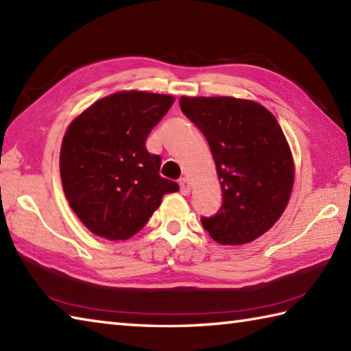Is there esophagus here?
<instances>
[{
  "instance_id": "1",
  "label": "esophagus",
  "mask_w": 351,
  "mask_h": 351,
  "mask_svg": "<svg viewBox=\"0 0 351 351\" xmlns=\"http://www.w3.org/2000/svg\"><path fill=\"white\" fill-rule=\"evenodd\" d=\"M180 187H181V193L187 196L191 190V182L187 180V178H182L180 181Z\"/></svg>"
}]
</instances>
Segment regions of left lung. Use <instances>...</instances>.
Masks as SVG:
<instances>
[{
    "mask_svg": "<svg viewBox=\"0 0 351 351\" xmlns=\"http://www.w3.org/2000/svg\"><path fill=\"white\" fill-rule=\"evenodd\" d=\"M181 111L201 129L215 158L223 204L202 217L221 245H245L269 231L292 195V150L271 111L254 100L228 97L180 99Z\"/></svg>",
    "mask_w": 351,
    "mask_h": 351,
    "instance_id": "left-lung-1",
    "label": "left lung"
}]
</instances>
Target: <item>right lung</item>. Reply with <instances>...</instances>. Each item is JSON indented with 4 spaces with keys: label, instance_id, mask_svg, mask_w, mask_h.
I'll return each instance as SVG.
<instances>
[{
    "label": "right lung",
    "instance_id": "right-lung-1",
    "mask_svg": "<svg viewBox=\"0 0 351 351\" xmlns=\"http://www.w3.org/2000/svg\"><path fill=\"white\" fill-rule=\"evenodd\" d=\"M173 95L119 91L80 112L66 128L59 167L68 204L93 234L128 240L164 195L180 185L160 176L161 158L146 140L173 105Z\"/></svg>",
    "mask_w": 351,
    "mask_h": 351
}]
</instances>
